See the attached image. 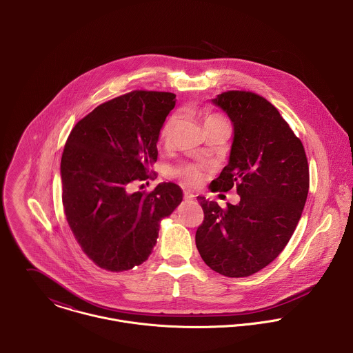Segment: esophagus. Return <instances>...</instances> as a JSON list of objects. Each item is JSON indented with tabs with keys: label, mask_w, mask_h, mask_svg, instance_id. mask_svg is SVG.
<instances>
[{
	"label": "esophagus",
	"mask_w": 353,
	"mask_h": 353,
	"mask_svg": "<svg viewBox=\"0 0 353 353\" xmlns=\"http://www.w3.org/2000/svg\"><path fill=\"white\" fill-rule=\"evenodd\" d=\"M183 194H185V199L188 200V201H192V200H196V196L193 194V193H190L189 190H185L183 192Z\"/></svg>",
	"instance_id": "34e87169"
}]
</instances>
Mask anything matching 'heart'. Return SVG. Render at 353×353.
I'll use <instances>...</instances> for the list:
<instances>
[{
    "label": "heart",
    "instance_id": "b5f03b06",
    "mask_svg": "<svg viewBox=\"0 0 353 353\" xmlns=\"http://www.w3.org/2000/svg\"><path fill=\"white\" fill-rule=\"evenodd\" d=\"M213 119H221V117H219V115H209V117L206 118V121H213ZM176 122H178V115H176V114L171 115V117L165 121V123L163 125L161 132H160V139H161L163 141H167V140L171 137L172 130H174ZM175 172H176L178 175H181V176H182L188 183H190V185H200L202 182V179H203V174H202L201 168H200L199 165H194V164H188V165L179 167V168L175 170Z\"/></svg>",
    "mask_w": 353,
    "mask_h": 353
}]
</instances>
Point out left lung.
<instances>
[{
    "label": "left lung",
    "instance_id": "left-lung-1",
    "mask_svg": "<svg viewBox=\"0 0 353 353\" xmlns=\"http://www.w3.org/2000/svg\"><path fill=\"white\" fill-rule=\"evenodd\" d=\"M212 103L231 119L230 161L212 192L236 188L241 201L197 197L203 221L196 245L203 262L227 277H248L268 266L290 242L308 194V164L302 141L265 98L228 91Z\"/></svg>",
    "mask_w": 353,
    "mask_h": 353
}]
</instances>
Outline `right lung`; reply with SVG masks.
<instances>
[{
	"label": "right lung",
	"instance_id": "1",
	"mask_svg": "<svg viewBox=\"0 0 353 353\" xmlns=\"http://www.w3.org/2000/svg\"><path fill=\"white\" fill-rule=\"evenodd\" d=\"M175 101L171 92L133 91L98 105L68 137L63 212L81 250L101 269L123 272L147 261L160 221L182 202L172 182L132 192L133 183L154 178L159 134Z\"/></svg>",
	"mask_w": 353,
	"mask_h": 353
}]
</instances>
